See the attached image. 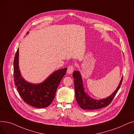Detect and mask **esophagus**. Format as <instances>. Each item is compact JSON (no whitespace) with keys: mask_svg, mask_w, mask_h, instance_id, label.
I'll list each match as a JSON object with an SVG mask.
<instances>
[{"mask_svg":"<svg viewBox=\"0 0 134 134\" xmlns=\"http://www.w3.org/2000/svg\"><path fill=\"white\" fill-rule=\"evenodd\" d=\"M74 69V66L73 65H69L67 68V73L71 74Z\"/></svg>","mask_w":134,"mask_h":134,"instance_id":"1","label":"esophagus"}]
</instances>
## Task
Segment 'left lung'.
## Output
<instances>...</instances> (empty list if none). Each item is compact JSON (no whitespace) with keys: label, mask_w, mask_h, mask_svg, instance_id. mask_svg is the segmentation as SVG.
Instances as JSON below:
<instances>
[{"label":"left lung","mask_w":134,"mask_h":134,"mask_svg":"<svg viewBox=\"0 0 134 134\" xmlns=\"http://www.w3.org/2000/svg\"><path fill=\"white\" fill-rule=\"evenodd\" d=\"M73 77L74 78L75 95L77 102L81 108L88 110L97 109L108 106L111 103L115 95L119 90L123 78H121L120 84L117 89L111 95L107 98H104V99L96 100L92 99L85 94L84 91L82 79H81L79 72L74 71L73 73Z\"/></svg>","instance_id":"8db88e82"}]
</instances>
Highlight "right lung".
<instances>
[{
    "label": "right lung",
    "instance_id": "obj_1",
    "mask_svg": "<svg viewBox=\"0 0 134 134\" xmlns=\"http://www.w3.org/2000/svg\"><path fill=\"white\" fill-rule=\"evenodd\" d=\"M67 70V68L59 69L51 74L42 83L32 84L26 81L21 75L19 68V49H17L14 57L15 85L23 100L36 108H45L53 102L57 87L66 75Z\"/></svg>",
    "mask_w": 134,
    "mask_h": 134
}]
</instances>
